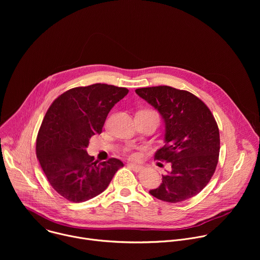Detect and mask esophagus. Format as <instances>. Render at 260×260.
I'll use <instances>...</instances> for the list:
<instances>
[{"label":"esophagus","mask_w":260,"mask_h":260,"mask_svg":"<svg viewBox=\"0 0 260 260\" xmlns=\"http://www.w3.org/2000/svg\"><path fill=\"white\" fill-rule=\"evenodd\" d=\"M133 171H135V172H140L142 169H143V167L142 166H140V165H136V164H128L127 165Z\"/></svg>","instance_id":"34e87169"}]
</instances>
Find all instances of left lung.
<instances>
[{"mask_svg": "<svg viewBox=\"0 0 260 260\" xmlns=\"http://www.w3.org/2000/svg\"><path fill=\"white\" fill-rule=\"evenodd\" d=\"M164 118L165 145L154 158L170 162L162 183L149 193L179 203L200 193L215 173L220 150L217 122L207 105L186 90L160 85L136 89Z\"/></svg>", "mask_w": 260, "mask_h": 260, "instance_id": "1", "label": "left lung"}]
</instances>
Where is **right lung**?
<instances>
[{
    "instance_id": "obj_1",
    "label": "right lung",
    "mask_w": 260,
    "mask_h": 260,
    "mask_svg": "<svg viewBox=\"0 0 260 260\" xmlns=\"http://www.w3.org/2000/svg\"><path fill=\"white\" fill-rule=\"evenodd\" d=\"M128 92L125 87L95 83L67 90L53 101L44 116L36 154L52 188L72 203L102 193L121 160H94L86 148L101 134L110 110Z\"/></svg>"
}]
</instances>
